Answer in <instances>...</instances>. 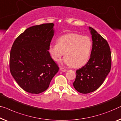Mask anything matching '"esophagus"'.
<instances>
[{
    "instance_id": "1",
    "label": "esophagus",
    "mask_w": 121,
    "mask_h": 121,
    "mask_svg": "<svg viewBox=\"0 0 121 121\" xmlns=\"http://www.w3.org/2000/svg\"><path fill=\"white\" fill-rule=\"evenodd\" d=\"M60 71H63V72H65V71H66V70L65 69H64V68H60Z\"/></svg>"
}]
</instances>
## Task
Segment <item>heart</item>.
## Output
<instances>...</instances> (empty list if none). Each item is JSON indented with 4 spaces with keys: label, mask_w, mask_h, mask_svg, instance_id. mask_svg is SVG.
I'll list each match as a JSON object with an SVG mask.
<instances>
[{
    "label": "heart",
    "mask_w": 121,
    "mask_h": 121,
    "mask_svg": "<svg viewBox=\"0 0 121 121\" xmlns=\"http://www.w3.org/2000/svg\"><path fill=\"white\" fill-rule=\"evenodd\" d=\"M92 48V40L88 36L76 33L64 35L58 38L57 43L50 44L48 52L55 62L64 56V63L73 68H78L87 63Z\"/></svg>",
    "instance_id": "1"
}]
</instances>
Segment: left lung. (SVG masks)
Here are the masks:
<instances>
[{
  "instance_id": "obj_1",
  "label": "left lung",
  "mask_w": 121,
  "mask_h": 121,
  "mask_svg": "<svg viewBox=\"0 0 121 121\" xmlns=\"http://www.w3.org/2000/svg\"><path fill=\"white\" fill-rule=\"evenodd\" d=\"M92 35V48L87 64L76 70L73 86L75 90L83 94L97 90L110 73L111 53L108 42L92 27H89Z\"/></svg>"
}]
</instances>
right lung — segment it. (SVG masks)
<instances>
[{
  "label": "right lung",
  "instance_id": "1",
  "mask_svg": "<svg viewBox=\"0 0 121 121\" xmlns=\"http://www.w3.org/2000/svg\"><path fill=\"white\" fill-rule=\"evenodd\" d=\"M54 25L51 23L28 28L16 38L11 48L10 72L18 85L30 93L46 91L59 70L48 52Z\"/></svg>",
  "mask_w": 121,
  "mask_h": 121
}]
</instances>
